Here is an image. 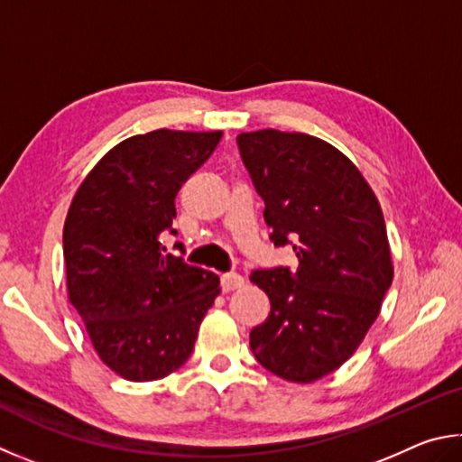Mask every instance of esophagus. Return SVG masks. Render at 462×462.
Returning a JSON list of instances; mask_svg holds the SVG:
<instances>
[{"mask_svg": "<svg viewBox=\"0 0 462 462\" xmlns=\"http://www.w3.org/2000/svg\"><path fill=\"white\" fill-rule=\"evenodd\" d=\"M221 286H223V292H231V290H237L244 286V278H241L239 273H223Z\"/></svg>", "mask_w": 462, "mask_h": 462, "instance_id": "1", "label": "esophagus"}]
</instances>
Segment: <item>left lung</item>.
<instances>
[{"label": "left lung", "instance_id": "obj_1", "mask_svg": "<svg viewBox=\"0 0 462 462\" xmlns=\"http://www.w3.org/2000/svg\"><path fill=\"white\" fill-rule=\"evenodd\" d=\"M237 145L272 244L298 257L294 272L249 276L272 304L249 346L278 377L317 382L357 351L392 286L382 207L353 162L319 137L260 129L239 134Z\"/></svg>", "mask_w": 462, "mask_h": 462}]
</instances>
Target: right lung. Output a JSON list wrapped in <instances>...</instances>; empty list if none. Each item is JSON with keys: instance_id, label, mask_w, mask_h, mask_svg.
<instances>
[{"instance_id": "right-lung-1", "label": "right lung", "mask_w": 462, "mask_h": 462, "mask_svg": "<svg viewBox=\"0 0 462 462\" xmlns=\"http://www.w3.org/2000/svg\"><path fill=\"white\" fill-rule=\"evenodd\" d=\"M223 132L127 137L87 174L70 202L62 244L69 300L97 355L129 382L182 367L221 292L213 272L166 254L176 236L174 199Z\"/></svg>"}]
</instances>
